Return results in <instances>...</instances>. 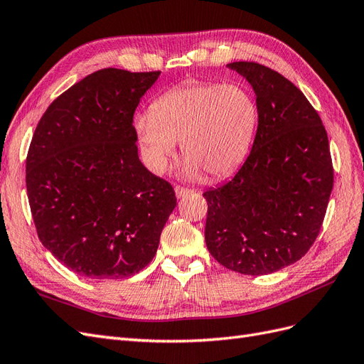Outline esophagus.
<instances>
[{"label":"esophagus","mask_w":364,"mask_h":364,"mask_svg":"<svg viewBox=\"0 0 364 364\" xmlns=\"http://www.w3.org/2000/svg\"><path fill=\"white\" fill-rule=\"evenodd\" d=\"M174 193H176V197H178V199H182V197H185L186 194H190L193 191L188 190V188H183V186H176Z\"/></svg>","instance_id":"esophagus-1"}]
</instances>
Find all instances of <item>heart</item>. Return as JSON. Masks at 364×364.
I'll use <instances>...</instances> for the list:
<instances>
[{"instance_id": "heart-1", "label": "heart", "mask_w": 364, "mask_h": 364, "mask_svg": "<svg viewBox=\"0 0 364 364\" xmlns=\"http://www.w3.org/2000/svg\"><path fill=\"white\" fill-rule=\"evenodd\" d=\"M258 127V106L238 83L186 82L162 94L150 114L135 118V130L147 151L151 171L167 168L182 142L186 156L179 176L199 179L203 173L223 178L245 161Z\"/></svg>"}]
</instances>
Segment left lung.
Instances as JSON below:
<instances>
[{
  "mask_svg": "<svg viewBox=\"0 0 364 364\" xmlns=\"http://www.w3.org/2000/svg\"><path fill=\"white\" fill-rule=\"evenodd\" d=\"M253 87L258 129L246 162L203 193L205 241L229 270L269 274L299 261L322 228L334 170L322 119L301 90L255 62H232Z\"/></svg>",
  "mask_w": 364,
  "mask_h": 364,
  "instance_id": "1",
  "label": "left lung"
}]
</instances>
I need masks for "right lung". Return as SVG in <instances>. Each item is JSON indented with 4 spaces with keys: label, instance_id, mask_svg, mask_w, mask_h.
I'll use <instances>...</instances> for the list:
<instances>
[{
    "label": "right lung",
    "instance_id": "obj_1",
    "mask_svg": "<svg viewBox=\"0 0 364 364\" xmlns=\"http://www.w3.org/2000/svg\"><path fill=\"white\" fill-rule=\"evenodd\" d=\"M161 71L105 68L54 100L33 135L27 196L38 237L90 279L129 278L156 255L173 186L138 156L134 114Z\"/></svg>",
    "mask_w": 364,
    "mask_h": 364
}]
</instances>
